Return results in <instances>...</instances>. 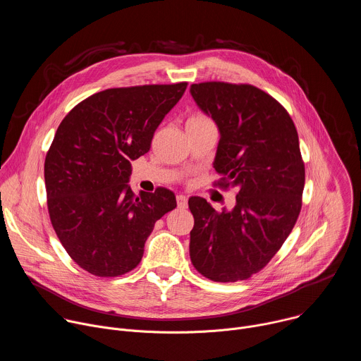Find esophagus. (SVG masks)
Masks as SVG:
<instances>
[{
    "instance_id": "1",
    "label": "esophagus",
    "mask_w": 361,
    "mask_h": 361,
    "mask_svg": "<svg viewBox=\"0 0 361 361\" xmlns=\"http://www.w3.org/2000/svg\"><path fill=\"white\" fill-rule=\"evenodd\" d=\"M177 205H178V209H185L187 207V197L183 195V194H178L177 195Z\"/></svg>"
}]
</instances>
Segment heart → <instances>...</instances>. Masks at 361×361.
<instances>
[{
	"label": "heart",
	"mask_w": 361,
	"mask_h": 361,
	"mask_svg": "<svg viewBox=\"0 0 361 361\" xmlns=\"http://www.w3.org/2000/svg\"><path fill=\"white\" fill-rule=\"evenodd\" d=\"M209 124H213V123L207 116L202 113H194L188 117L185 126L187 127H202V126H209Z\"/></svg>",
	"instance_id": "b5f03b06"
}]
</instances>
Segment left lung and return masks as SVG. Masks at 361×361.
Masks as SVG:
<instances>
[{"instance_id":"8db88e82","label":"left lung","mask_w":361,"mask_h":361,"mask_svg":"<svg viewBox=\"0 0 361 361\" xmlns=\"http://www.w3.org/2000/svg\"><path fill=\"white\" fill-rule=\"evenodd\" d=\"M190 92L220 130L214 185L237 188L231 212L188 200L190 259L213 281L247 280L270 263L298 219L305 181L298 134L280 102L254 85L207 81Z\"/></svg>"}]
</instances>
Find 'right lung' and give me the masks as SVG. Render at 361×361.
Returning a JSON list of instances; mask_svg holds the SVG:
<instances>
[{"label": "right lung", "mask_w": 361, "mask_h": 361, "mask_svg": "<svg viewBox=\"0 0 361 361\" xmlns=\"http://www.w3.org/2000/svg\"><path fill=\"white\" fill-rule=\"evenodd\" d=\"M187 82L109 88L64 117L47 151L44 178L51 224L71 259L97 277L134 270L154 224L177 207L171 190L135 195L131 161L149 151Z\"/></svg>", "instance_id": "add662e5"}]
</instances>
